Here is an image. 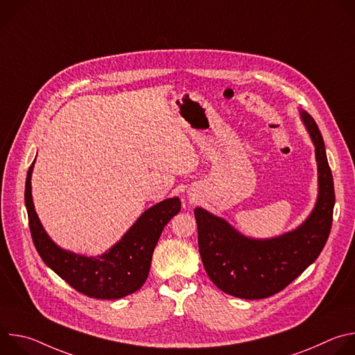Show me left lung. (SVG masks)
Masks as SVG:
<instances>
[{
  "label": "left lung",
  "mask_w": 355,
  "mask_h": 355,
  "mask_svg": "<svg viewBox=\"0 0 355 355\" xmlns=\"http://www.w3.org/2000/svg\"><path fill=\"white\" fill-rule=\"evenodd\" d=\"M315 144L319 192L309 218L295 230L272 239H252L225 219L195 208L198 245L212 282L241 299H263L278 293L305 271L322 252L331 229L334 184L324 141L315 119L300 111Z\"/></svg>",
  "instance_id": "left-lung-1"
}]
</instances>
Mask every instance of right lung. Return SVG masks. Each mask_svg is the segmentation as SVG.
Returning a JSON list of instances; mask_svg holds the SVG:
<instances>
[{
  "label": "right lung",
  "mask_w": 355,
  "mask_h": 355,
  "mask_svg": "<svg viewBox=\"0 0 355 355\" xmlns=\"http://www.w3.org/2000/svg\"><path fill=\"white\" fill-rule=\"evenodd\" d=\"M33 164L35 162L26 175L25 205L32 240L44 264L89 297L119 299L140 289L147 279L151 257L164 226L181 209L180 198H168L148 208L104 254L85 257L60 248L44 232L32 200Z\"/></svg>",
  "instance_id": "1"
}]
</instances>
